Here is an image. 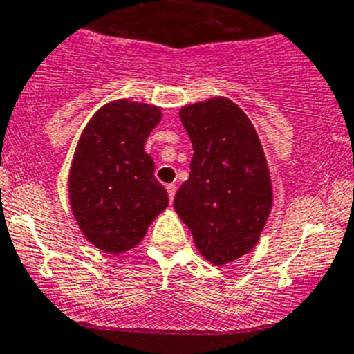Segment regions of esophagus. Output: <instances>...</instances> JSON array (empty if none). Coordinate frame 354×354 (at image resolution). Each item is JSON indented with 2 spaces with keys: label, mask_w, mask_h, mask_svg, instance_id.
I'll use <instances>...</instances> for the list:
<instances>
[{
  "label": "esophagus",
  "mask_w": 354,
  "mask_h": 354,
  "mask_svg": "<svg viewBox=\"0 0 354 354\" xmlns=\"http://www.w3.org/2000/svg\"><path fill=\"white\" fill-rule=\"evenodd\" d=\"M166 188H167V194H169V201H171V203H173L174 194H176V185L169 183V185H166Z\"/></svg>",
  "instance_id": "34e87169"
}]
</instances>
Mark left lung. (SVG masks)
Instances as JSON below:
<instances>
[{
	"label": "left lung",
	"instance_id": "left-lung-1",
	"mask_svg": "<svg viewBox=\"0 0 354 354\" xmlns=\"http://www.w3.org/2000/svg\"><path fill=\"white\" fill-rule=\"evenodd\" d=\"M181 124L194 147L190 176L174 209L211 263L239 259L259 243L272 206V187L255 127L223 97L185 106Z\"/></svg>",
	"mask_w": 354,
	"mask_h": 354
}]
</instances>
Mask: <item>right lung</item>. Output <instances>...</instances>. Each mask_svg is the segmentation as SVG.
<instances>
[{"mask_svg":"<svg viewBox=\"0 0 354 354\" xmlns=\"http://www.w3.org/2000/svg\"><path fill=\"white\" fill-rule=\"evenodd\" d=\"M160 120L151 104L115 101L92 117L69 171V201L84 236L106 253L136 246L169 204L145 141Z\"/></svg>","mask_w":354,"mask_h":354,"instance_id":"add662e5","label":"right lung"}]
</instances>
